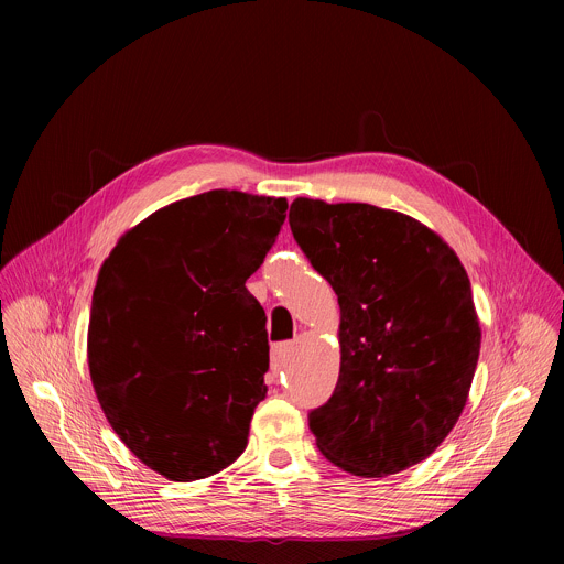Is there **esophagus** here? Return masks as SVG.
I'll use <instances>...</instances> for the list:
<instances>
[{
    "mask_svg": "<svg viewBox=\"0 0 564 564\" xmlns=\"http://www.w3.org/2000/svg\"><path fill=\"white\" fill-rule=\"evenodd\" d=\"M290 350H292V344H279V346H274V350H272V375L281 372V366H283V361H285V357L290 355Z\"/></svg>",
    "mask_w": 564,
    "mask_h": 564,
    "instance_id": "obj_1",
    "label": "esophagus"
}]
</instances>
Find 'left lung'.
<instances>
[{"label":"left lung","mask_w":564,"mask_h":564,"mask_svg":"<svg viewBox=\"0 0 564 564\" xmlns=\"http://www.w3.org/2000/svg\"><path fill=\"white\" fill-rule=\"evenodd\" d=\"M290 229L341 307V368L310 431L335 466L383 477L426 459L457 424L479 321L457 254L420 220L368 203L296 198Z\"/></svg>","instance_id":"obj_1"}]
</instances>
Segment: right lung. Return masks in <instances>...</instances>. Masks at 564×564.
I'll return each instance as SVG.
<instances>
[{"label":"right lung","mask_w":564,"mask_h":564,"mask_svg":"<svg viewBox=\"0 0 564 564\" xmlns=\"http://www.w3.org/2000/svg\"><path fill=\"white\" fill-rule=\"evenodd\" d=\"M288 200L212 189L131 227L91 301L89 372L124 446L174 481L209 477L248 446L268 386L265 312L246 281Z\"/></svg>","instance_id":"add662e5"}]
</instances>
